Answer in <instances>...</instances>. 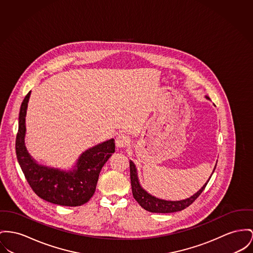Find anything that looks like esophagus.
Listing matches in <instances>:
<instances>
[{
    "label": "esophagus",
    "mask_w": 253,
    "mask_h": 253,
    "mask_svg": "<svg viewBox=\"0 0 253 253\" xmlns=\"http://www.w3.org/2000/svg\"><path fill=\"white\" fill-rule=\"evenodd\" d=\"M115 143H116V147H117L118 150L124 149V148H126L129 144V139H128V137L126 135L119 134L116 137Z\"/></svg>",
    "instance_id": "1"
}]
</instances>
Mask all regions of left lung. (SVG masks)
Here are the masks:
<instances>
[{"label": "left lung", "instance_id": "1", "mask_svg": "<svg viewBox=\"0 0 253 253\" xmlns=\"http://www.w3.org/2000/svg\"><path fill=\"white\" fill-rule=\"evenodd\" d=\"M206 99H209V98L206 97ZM129 168H130V182H131L133 198L145 210L152 212V213H173V212H178V211L185 209L186 207L191 205L200 197V195L205 189L208 181L211 178V176H210L209 179L207 180V182L202 186V189L199 192H197L195 195L190 197L189 199H186L183 201L171 202V201H165V200L157 199L152 195H150L148 192H146L139 183L137 169H136L134 163L132 161L129 162ZM215 169H214V170H215ZM214 170H213V172H214Z\"/></svg>", "mask_w": 253, "mask_h": 253}]
</instances>
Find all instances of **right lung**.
<instances>
[{
  "label": "right lung",
  "instance_id": "1",
  "mask_svg": "<svg viewBox=\"0 0 253 253\" xmlns=\"http://www.w3.org/2000/svg\"><path fill=\"white\" fill-rule=\"evenodd\" d=\"M31 92L21 104L15 150L19 165L34 193L46 202L62 206H80L95 193L102 166L115 152L110 139L84 152L73 170H60L37 164L25 147L26 113Z\"/></svg>",
  "mask_w": 253,
  "mask_h": 253
}]
</instances>
